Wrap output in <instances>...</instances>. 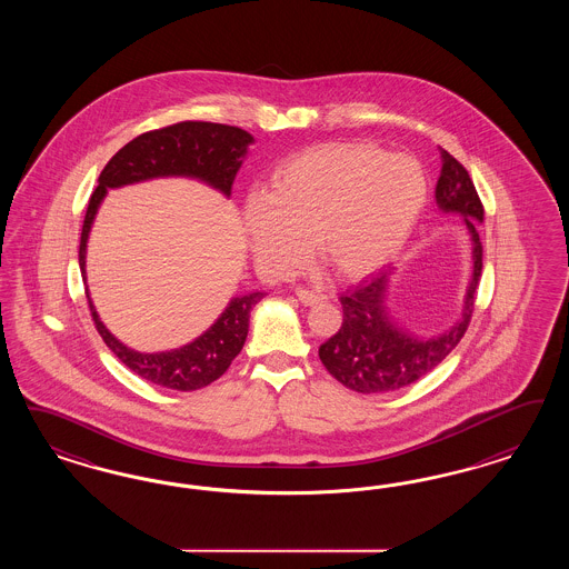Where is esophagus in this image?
<instances>
[{
    "label": "esophagus",
    "mask_w": 569,
    "mask_h": 569,
    "mask_svg": "<svg viewBox=\"0 0 569 569\" xmlns=\"http://www.w3.org/2000/svg\"><path fill=\"white\" fill-rule=\"evenodd\" d=\"M296 296H298V300H300L302 305H307V307L319 305V302H323V300H326V296H323V293L305 290V288H298V290H296Z\"/></svg>",
    "instance_id": "obj_1"
}]
</instances>
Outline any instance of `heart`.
<instances>
[{
	"instance_id": "b5f03b06",
	"label": "heart",
	"mask_w": 569,
	"mask_h": 569,
	"mask_svg": "<svg viewBox=\"0 0 569 569\" xmlns=\"http://www.w3.org/2000/svg\"><path fill=\"white\" fill-rule=\"evenodd\" d=\"M430 196L423 167L371 143H323L277 167L269 196L246 208L252 248L267 267L290 271L312 238L331 271L361 277L413 236Z\"/></svg>"
}]
</instances>
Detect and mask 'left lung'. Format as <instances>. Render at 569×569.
<instances>
[{
	"label": "left lung",
	"mask_w": 569,
	"mask_h": 569,
	"mask_svg": "<svg viewBox=\"0 0 569 569\" xmlns=\"http://www.w3.org/2000/svg\"><path fill=\"white\" fill-rule=\"evenodd\" d=\"M440 154L442 171L436 186V202L447 212L463 214L473 241V277L467 290L463 319L438 338L417 340L400 331L383 309L392 269L379 271L357 288L346 290L340 296L345 310L342 326L326 345H321L319 359L333 378L355 392L383 395L423 378L447 359L448 352L461 342L469 328L476 288L482 273L483 250L478 223L483 221V207L466 167L447 150Z\"/></svg>",
	"instance_id": "obj_1"
}]
</instances>
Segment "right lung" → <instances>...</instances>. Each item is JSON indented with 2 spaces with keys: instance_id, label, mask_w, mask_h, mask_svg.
Instances as JSON below:
<instances>
[{
  "instance_id": "obj_1",
  "label": "right lung",
  "mask_w": 569,
  "mask_h": 569,
  "mask_svg": "<svg viewBox=\"0 0 569 569\" xmlns=\"http://www.w3.org/2000/svg\"><path fill=\"white\" fill-rule=\"evenodd\" d=\"M252 141V136L240 127L221 122L181 121L141 133L127 146H122L103 167L98 188L89 198L79 243V264L83 279L87 236L106 191L154 177L183 174L202 179L208 186L229 196L236 172L240 169L241 156L246 154ZM262 296V292H252L233 298L223 315L217 319V323L191 345L154 355L136 352L119 342L103 328L89 300V292L87 302L93 317V326L102 336L103 342L133 373L171 390L191 392L221 378L231 361L240 355L248 336L250 310Z\"/></svg>"
}]
</instances>
